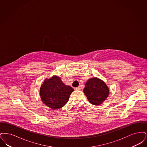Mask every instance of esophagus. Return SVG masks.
<instances>
[{
	"instance_id": "obj_1",
	"label": "esophagus",
	"mask_w": 147,
	"mask_h": 147,
	"mask_svg": "<svg viewBox=\"0 0 147 147\" xmlns=\"http://www.w3.org/2000/svg\"><path fill=\"white\" fill-rule=\"evenodd\" d=\"M74 89H75L76 90H80V86H78V87H77V88H74Z\"/></svg>"
}]
</instances>
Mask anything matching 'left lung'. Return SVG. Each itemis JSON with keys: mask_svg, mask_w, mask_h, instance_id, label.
Here are the masks:
<instances>
[{"mask_svg": "<svg viewBox=\"0 0 147 147\" xmlns=\"http://www.w3.org/2000/svg\"><path fill=\"white\" fill-rule=\"evenodd\" d=\"M83 91L88 101L94 105H101L109 94V88L105 82L95 77L86 82Z\"/></svg>", "mask_w": 147, "mask_h": 147, "instance_id": "1", "label": "left lung"}]
</instances>
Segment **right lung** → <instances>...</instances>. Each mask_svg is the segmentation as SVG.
<instances>
[{
	"instance_id": "right-lung-1",
	"label": "right lung",
	"mask_w": 147,
	"mask_h": 147,
	"mask_svg": "<svg viewBox=\"0 0 147 147\" xmlns=\"http://www.w3.org/2000/svg\"><path fill=\"white\" fill-rule=\"evenodd\" d=\"M73 91L70 86L63 83L60 77L54 76L45 80L40 94L42 102L49 108L56 110L62 108L67 103Z\"/></svg>"
}]
</instances>
